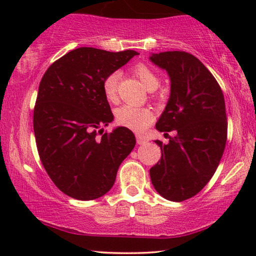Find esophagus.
Wrapping results in <instances>:
<instances>
[{
  "instance_id": "obj_1",
  "label": "esophagus",
  "mask_w": 256,
  "mask_h": 256,
  "mask_svg": "<svg viewBox=\"0 0 256 256\" xmlns=\"http://www.w3.org/2000/svg\"><path fill=\"white\" fill-rule=\"evenodd\" d=\"M136 141H138V144H146V142H148V140H146V136L143 135H136Z\"/></svg>"
}]
</instances>
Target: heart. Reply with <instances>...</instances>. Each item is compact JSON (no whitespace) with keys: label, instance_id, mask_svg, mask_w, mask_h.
Instances as JSON below:
<instances>
[{"label":"heart","instance_id":"obj_1","mask_svg":"<svg viewBox=\"0 0 256 256\" xmlns=\"http://www.w3.org/2000/svg\"><path fill=\"white\" fill-rule=\"evenodd\" d=\"M134 73L141 80L148 90H155L160 86V79L152 68L146 64H138L134 68ZM121 79L120 71H113L104 79L102 88L107 100L115 102L118 96V84ZM154 120V112L146 107H136L124 104L116 110V122L124 127L132 130L142 132Z\"/></svg>","mask_w":256,"mask_h":256}]
</instances>
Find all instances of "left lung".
Wrapping results in <instances>:
<instances>
[{
	"label": "left lung",
	"mask_w": 256,
	"mask_h": 256,
	"mask_svg": "<svg viewBox=\"0 0 256 256\" xmlns=\"http://www.w3.org/2000/svg\"><path fill=\"white\" fill-rule=\"evenodd\" d=\"M168 72L170 99L157 121V130H176L169 143L155 141L162 157L150 169L156 191L168 200L183 202L208 183L225 150V99L212 73L194 54L166 51L150 57Z\"/></svg>",
	"instance_id": "left-lung-1"
}]
</instances>
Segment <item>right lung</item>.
<instances>
[{
    "mask_svg": "<svg viewBox=\"0 0 256 256\" xmlns=\"http://www.w3.org/2000/svg\"><path fill=\"white\" fill-rule=\"evenodd\" d=\"M138 54L78 48L44 73L34 108V132L40 158L62 192L93 200L114 185L118 166L134 149L128 128L100 129L113 121L104 79Z\"/></svg>",
    "mask_w": 256,
    "mask_h": 256,
    "instance_id": "1",
    "label": "right lung"
}]
</instances>
